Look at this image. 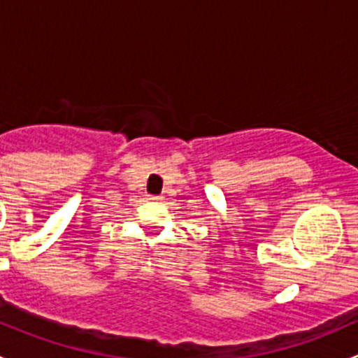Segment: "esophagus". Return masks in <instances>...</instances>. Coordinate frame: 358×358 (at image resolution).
<instances>
[{"label":"esophagus","instance_id":"obj_1","mask_svg":"<svg viewBox=\"0 0 358 358\" xmlns=\"http://www.w3.org/2000/svg\"><path fill=\"white\" fill-rule=\"evenodd\" d=\"M149 201L159 202V201H162V197H161V196H149Z\"/></svg>","mask_w":358,"mask_h":358}]
</instances>
